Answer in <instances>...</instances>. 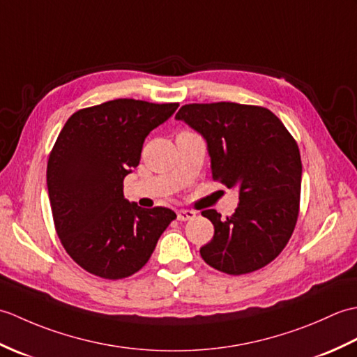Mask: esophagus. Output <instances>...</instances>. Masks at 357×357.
I'll return each mask as SVG.
<instances>
[{
    "mask_svg": "<svg viewBox=\"0 0 357 357\" xmlns=\"http://www.w3.org/2000/svg\"><path fill=\"white\" fill-rule=\"evenodd\" d=\"M176 215H178V221H188V219H193L196 216V213L192 210H179Z\"/></svg>",
    "mask_w": 357,
    "mask_h": 357,
    "instance_id": "34e87169",
    "label": "esophagus"
}]
</instances>
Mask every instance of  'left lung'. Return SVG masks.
Masks as SVG:
<instances>
[{"label": "left lung", "instance_id": "8db88e82", "mask_svg": "<svg viewBox=\"0 0 357 357\" xmlns=\"http://www.w3.org/2000/svg\"><path fill=\"white\" fill-rule=\"evenodd\" d=\"M207 142L211 176L238 188L239 204L215 225L201 256L227 275H245L270 264L291 238L299 215L302 162L298 144L268 109L236 102L185 104L176 113Z\"/></svg>", "mask_w": 357, "mask_h": 357}]
</instances>
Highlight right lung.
<instances>
[{"mask_svg": "<svg viewBox=\"0 0 357 357\" xmlns=\"http://www.w3.org/2000/svg\"><path fill=\"white\" fill-rule=\"evenodd\" d=\"M178 107L113 100L73 113L59 132L47 162L53 221L66 252L92 275L132 276L176 218L170 208L128 202L123 183L139 164L147 135Z\"/></svg>", "mask_w": 357, "mask_h": 357, "instance_id": "right-lung-1", "label": "right lung"}]
</instances>
